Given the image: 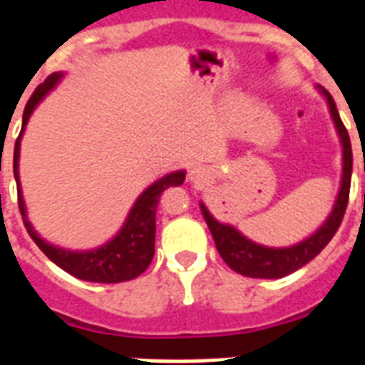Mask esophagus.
Returning <instances> with one entry per match:
<instances>
[{
  "label": "esophagus",
  "instance_id": "1",
  "mask_svg": "<svg viewBox=\"0 0 365 365\" xmlns=\"http://www.w3.org/2000/svg\"><path fill=\"white\" fill-rule=\"evenodd\" d=\"M210 170L206 168V166H193L191 170H189V180L195 183H202V182H208L210 180Z\"/></svg>",
  "mask_w": 365,
  "mask_h": 365
}]
</instances>
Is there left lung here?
Listing matches in <instances>:
<instances>
[{
	"mask_svg": "<svg viewBox=\"0 0 365 365\" xmlns=\"http://www.w3.org/2000/svg\"><path fill=\"white\" fill-rule=\"evenodd\" d=\"M318 91L324 94V98L328 102L329 115L334 119V125L339 134L341 145H343V176H341V187L335 199L334 210L328 216V220L320 225V227L307 237L305 240L294 244V246H286V248H271V246H263L254 240L246 239L239 229H235L229 223L217 222L216 217L212 216L206 205L200 202V210L205 216L208 229H210L216 248L223 261L227 263L235 272L244 274L250 278H282L289 272L297 271L309 261L314 259L320 252H322L328 242L334 239L337 233L343 216H345L346 205H349V191H351V176H352V148L351 138L346 132L345 125L341 121L339 111L335 106L331 94L326 88L318 87Z\"/></svg>",
	"mask_w": 365,
	"mask_h": 365,
	"instance_id": "obj_1",
	"label": "left lung"
}]
</instances>
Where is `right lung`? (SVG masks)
<instances>
[{"label": "right lung", "instance_id": "1", "mask_svg": "<svg viewBox=\"0 0 365 365\" xmlns=\"http://www.w3.org/2000/svg\"><path fill=\"white\" fill-rule=\"evenodd\" d=\"M64 77L62 71H56L53 76H48L45 83L34 91L31 98L24 108L22 115V130H20L16 143H14V159L13 170L14 180H16V189H19V210L24 220L26 231L30 233L31 240L39 246L43 254L48 259L56 263L60 269L70 272L71 277L81 278L87 282H102V284H117L126 282L132 278L140 277L149 267L155 254V214H157V205H159L160 193L168 189L170 185H182L185 180V170H176L166 174L155 183H151L145 191L136 199L132 205L128 216H126L123 227L119 233L106 242L104 246L94 250H85V252H73V250L58 248L54 244L47 242L36 233V229L31 227L28 214H26V205L20 191V178H19V157H20V140L26 125L30 121V115L37 108V104L47 96L56 83Z\"/></svg>", "mask_w": 365, "mask_h": 365}]
</instances>
